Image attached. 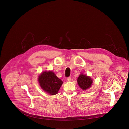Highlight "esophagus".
<instances>
[{"label": "esophagus", "mask_w": 129, "mask_h": 129, "mask_svg": "<svg viewBox=\"0 0 129 129\" xmlns=\"http://www.w3.org/2000/svg\"><path fill=\"white\" fill-rule=\"evenodd\" d=\"M67 80L68 81V82H70V81L71 80V77H67Z\"/></svg>", "instance_id": "esophagus-1"}]
</instances>
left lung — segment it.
I'll return each mask as SVG.
<instances>
[{"instance_id":"1","label":"left lung","mask_w":129,"mask_h":129,"mask_svg":"<svg viewBox=\"0 0 129 129\" xmlns=\"http://www.w3.org/2000/svg\"><path fill=\"white\" fill-rule=\"evenodd\" d=\"M77 81L79 86L83 90L89 89L92 84V79L83 74H80Z\"/></svg>"}]
</instances>
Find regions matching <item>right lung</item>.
I'll use <instances>...</instances> for the list:
<instances>
[{
	"mask_svg": "<svg viewBox=\"0 0 129 129\" xmlns=\"http://www.w3.org/2000/svg\"><path fill=\"white\" fill-rule=\"evenodd\" d=\"M38 81L41 88L51 95L57 93L63 83L52 71L42 72L39 76Z\"/></svg>",
	"mask_w": 129,
	"mask_h": 129,
	"instance_id": "add662e5",
	"label": "right lung"
}]
</instances>
